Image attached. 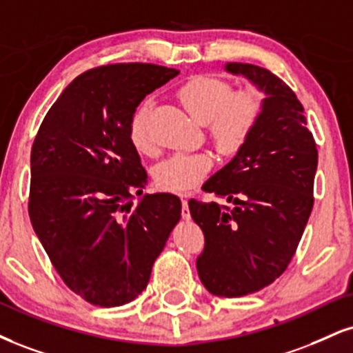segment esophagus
<instances>
[{
    "instance_id": "esophagus-1",
    "label": "esophagus",
    "mask_w": 353,
    "mask_h": 353,
    "mask_svg": "<svg viewBox=\"0 0 353 353\" xmlns=\"http://www.w3.org/2000/svg\"><path fill=\"white\" fill-rule=\"evenodd\" d=\"M182 219L190 220V212H189V195L182 197Z\"/></svg>"
}]
</instances>
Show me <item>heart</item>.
I'll return each mask as SVG.
<instances>
[{"mask_svg": "<svg viewBox=\"0 0 353 353\" xmlns=\"http://www.w3.org/2000/svg\"><path fill=\"white\" fill-rule=\"evenodd\" d=\"M177 100L194 120L205 125L207 134L222 154H236L253 134L265 112L266 97L261 88L233 90L230 82L215 75H192L176 90ZM151 103L144 100L128 121V138L136 151L150 154L154 148L148 128ZM212 158L207 152H176L156 169L161 189L185 192L209 172Z\"/></svg>", "mask_w": 353, "mask_h": 353, "instance_id": "obj_1", "label": "heart"}]
</instances>
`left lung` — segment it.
Returning a JSON list of instances; mask_svg holds the SVG:
<instances>
[{"mask_svg":"<svg viewBox=\"0 0 353 353\" xmlns=\"http://www.w3.org/2000/svg\"><path fill=\"white\" fill-rule=\"evenodd\" d=\"M225 69L265 92V112L235 158L202 185L233 207L190 199L189 210L205 236L202 284L240 298L278 279L294 256L314 205L317 148L303 105L281 79L253 63Z\"/></svg>","mask_w":353,"mask_h":353,"instance_id":"left-lung-1","label":"left lung"}]
</instances>
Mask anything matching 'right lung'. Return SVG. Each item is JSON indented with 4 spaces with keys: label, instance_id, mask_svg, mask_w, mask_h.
Returning a JSON list of instances; mask_svg holds the SVG:
<instances>
[{
    "label": "right lung",
    "instance_id": "right-lung-1",
    "mask_svg": "<svg viewBox=\"0 0 353 353\" xmlns=\"http://www.w3.org/2000/svg\"><path fill=\"white\" fill-rule=\"evenodd\" d=\"M179 70L110 63L67 85L31 150L29 217L62 281L87 303L114 307L146 290L181 219L172 194L141 195L148 174L128 138L144 97Z\"/></svg>",
    "mask_w": 353,
    "mask_h": 353
}]
</instances>
